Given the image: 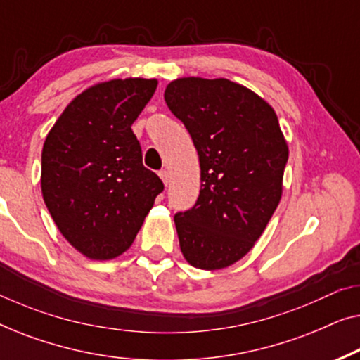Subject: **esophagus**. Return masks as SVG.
<instances>
[{
    "instance_id": "obj_1",
    "label": "esophagus",
    "mask_w": 360,
    "mask_h": 360,
    "mask_svg": "<svg viewBox=\"0 0 360 360\" xmlns=\"http://www.w3.org/2000/svg\"><path fill=\"white\" fill-rule=\"evenodd\" d=\"M159 176H160L162 181H164L165 185H169V179H170L169 170H160V172H159Z\"/></svg>"
}]
</instances>
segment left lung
<instances>
[{"label": "left lung", "mask_w": 360, "mask_h": 360, "mask_svg": "<svg viewBox=\"0 0 360 360\" xmlns=\"http://www.w3.org/2000/svg\"><path fill=\"white\" fill-rule=\"evenodd\" d=\"M164 98L190 132L201 169L195 206L174 218L181 254L203 270L229 267L254 248L282 198L288 146L278 117L226 78H176Z\"/></svg>", "instance_id": "1"}]
</instances>
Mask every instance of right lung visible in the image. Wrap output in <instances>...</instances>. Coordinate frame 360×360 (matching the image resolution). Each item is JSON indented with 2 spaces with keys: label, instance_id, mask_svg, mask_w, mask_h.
Returning a JSON list of instances; mask_svg holds the SVG:
<instances>
[{
  "label": "right lung",
  "instance_id": "obj_1",
  "mask_svg": "<svg viewBox=\"0 0 360 360\" xmlns=\"http://www.w3.org/2000/svg\"><path fill=\"white\" fill-rule=\"evenodd\" d=\"M155 88V78H117L86 88L44 142V201L63 238L88 259L110 260L129 249L164 190L142 165L131 129Z\"/></svg>",
  "mask_w": 360,
  "mask_h": 360
}]
</instances>
